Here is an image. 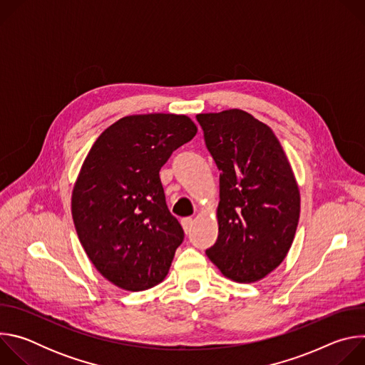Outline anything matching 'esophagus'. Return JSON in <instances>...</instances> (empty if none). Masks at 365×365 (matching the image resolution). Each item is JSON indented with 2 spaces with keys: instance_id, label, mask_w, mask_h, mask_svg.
Listing matches in <instances>:
<instances>
[{
  "instance_id": "esophagus-1",
  "label": "esophagus",
  "mask_w": 365,
  "mask_h": 365,
  "mask_svg": "<svg viewBox=\"0 0 365 365\" xmlns=\"http://www.w3.org/2000/svg\"><path fill=\"white\" fill-rule=\"evenodd\" d=\"M192 225H193V220H192L190 217L182 220V227H183V230H185L186 234H189V232L192 231Z\"/></svg>"
}]
</instances>
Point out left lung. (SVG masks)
Listing matches in <instances>:
<instances>
[{
	"instance_id": "8db88e82",
	"label": "left lung",
	"mask_w": 365,
	"mask_h": 365,
	"mask_svg": "<svg viewBox=\"0 0 365 365\" xmlns=\"http://www.w3.org/2000/svg\"><path fill=\"white\" fill-rule=\"evenodd\" d=\"M220 169L218 238L206 255L238 283L266 277L284 259L299 222L300 195L270 127L241 110L199 114Z\"/></svg>"
}]
</instances>
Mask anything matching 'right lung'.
I'll return each instance as SVG.
<instances>
[{
  "label": "right lung",
  "mask_w": 365,
  "mask_h": 365,
  "mask_svg": "<svg viewBox=\"0 0 365 365\" xmlns=\"http://www.w3.org/2000/svg\"><path fill=\"white\" fill-rule=\"evenodd\" d=\"M196 131L186 115H130L103 131L86 155L72 193L73 224L92 264L121 289H150L170 269L185 232L159 172Z\"/></svg>",
  "instance_id": "add662e5"
}]
</instances>
